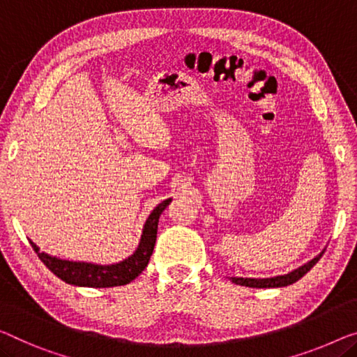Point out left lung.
Listing matches in <instances>:
<instances>
[{
    "instance_id": "1",
    "label": "left lung",
    "mask_w": 357,
    "mask_h": 357,
    "mask_svg": "<svg viewBox=\"0 0 357 357\" xmlns=\"http://www.w3.org/2000/svg\"><path fill=\"white\" fill-rule=\"evenodd\" d=\"M324 255V252L321 255H317L314 259H311L310 263L300 266V268L291 271V273L285 274V275H278V278H269V279H250V278H231V280L234 284L237 285H243V287H252V289H274V287H287L294 282L300 280L303 275H305L307 271H310L312 266H314L321 257Z\"/></svg>"
}]
</instances>
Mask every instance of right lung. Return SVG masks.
<instances>
[{
    "label": "right lung",
    "mask_w": 357,
    "mask_h": 357,
    "mask_svg": "<svg viewBox=\"0 0 357 357\" xmlns=\"http://www.w3.org/2000/svg\"><path fill=\"white\" fill-rule=\"evenodd\" d=\"M172 199L163 200L158 204L153 211L149 215L144 229H142L141 242L137 250L131 257H128L123 261L116 264H93V263H79V261H68V259H61L51 257L45 252H40V248L30 241L31 247L38 255V258L52 274H56L61 280L67 282L70 285L78 287H96V289H105V287H116L126 285L131 280H135L142 271L146 269L151 259L157 241V229H158V218L162 211L169 205Z\"/></svg>",
    "instance_id": "1"
}]
</instances>
